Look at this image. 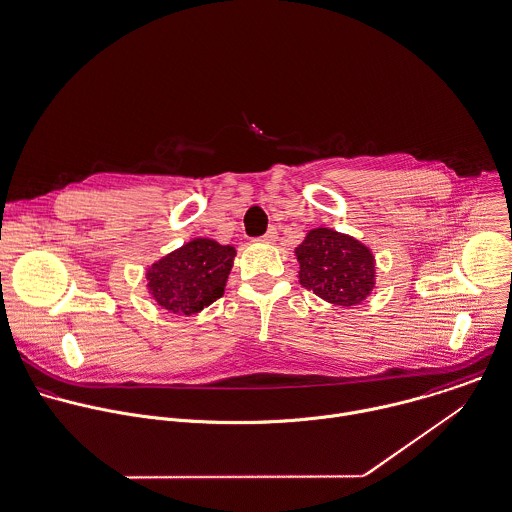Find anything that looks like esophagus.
<instances>
[{"mask_svg":"<svg viewBox=\"0 0 512 512\" xmlns=\"http://www.w3.org/2000/svg\"><path fill=\"white\" fill-rule=\"evenodd\" d=\"M277 239V229L275 227H271L265 235H261L257 241H263V243H273Z\"/></svg>","mask_w":512,"mask_h":512,"instance_id":"1","label":"esophagus"}]
</instances>
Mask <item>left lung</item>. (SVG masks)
<instances>
[{"label":"left lung","mask_w":512,"mask_h":512,"mask_svg":"<svg viewBox=\"0 0 512 512\" xmlns=\"http://www.w3.org/2000/svg\"><path fill=\"white\" fill-rule=\"evenodd\" d=\"M295 253L301 285L332 305H360L374 287V255L348 235L312 229Z\"/></svg>","instance_id":"1"}]
</instances>
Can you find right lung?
<instances>
[{"instance_id": "add662e5", "label": "right lung", "mask_w": 512, "mask_h": 512, "mask_svg": "<svg viewBox=\"0 0 512 512\" xmlns=\"http://www.w3.org/2000/svg\"><path fill=\"white\" fill-rule=\"evenodd\" d=\"M233 257L229 245L194 239L148 269V291L174 314H196L223 295Z\"/></svg>"}]
</instances>
